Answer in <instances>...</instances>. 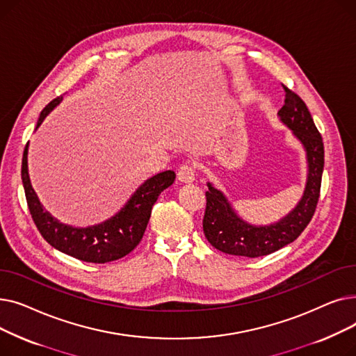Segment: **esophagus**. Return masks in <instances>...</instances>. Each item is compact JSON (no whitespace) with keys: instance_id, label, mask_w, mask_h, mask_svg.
Returning a JSON list of instances; mask_svg holds the SVG:
<instances>
[{"instance_id":"34e87169","label":"esophagus","mask_w":356,"mask_h":356,"mask_svg":"<svg viewBox=\"0 0 356 356\" xmlns=\"http://www.w3.org/2000/svg\"><path fill=\"white\" fill-rule=\"evenodd\" d=\"M196 177V172H195V167L191 164H181L177 170V179L181 183H193Z\"/></svg>"}]
</instances>
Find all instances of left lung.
I'll return each instance as SVG.
<instances>
[{
  "mask_svg": "<svg viewBox=\"0 0 356 356\" xmlns=\"http://www.w3.org/2000/svg\"><path fill=\"white\" fill-rule=\"evenodd\" d=\"M286 101L278 111L282 121L293 129L307 153L309 176L306 191L297 207L280 222L268 227H252L238 218L227 197L211 183L203 216V234L211 245L222 252L241 257H263L278 251L298 238L312 220L321 196L325 164L323 140L317 131L305 101L284 86Z\"/></svg>",
  "mask_w": 356,
  "mask_h": 356,
  "instance_id": "left-lung-1",
  "label": "left lung"
}]
</instances>
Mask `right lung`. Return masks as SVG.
I'll list each match as a JSON object with an SVG mask.
<instances>
[{"label":"right lung","instance_id":"add662e5","mask_svg":"<svg viewBox=\"0 0 356 356\" xmlns=\"http://www.w3.org/2000/svg\"><path fill=\"white\" fill-rule=\"evenodd\" d=\"M60 101L62 97H58L44 106L40 112L39 121H37V127ZM22 179L30 215L37 229L49 244L60 252L85 261V263L105 264L125 257L140 244L149 215H152L153 204L159 195L173 184L176 175L172 170H165L148 179L114 218L90 228H72L63 225L43 209L30 183L27 170V145L23 154Z\"/></svg>","mask_w":356,"mask_h":356}]
</instances>
